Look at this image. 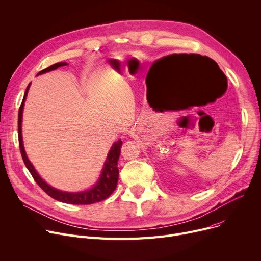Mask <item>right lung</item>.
<instances>
[{
    "label": "right lung",
    "mask_w": 261,
    "mask_h": 261,
    "mask_svg": "<svg viewBox=\"0 0 261 261\" xmlns=\"http://www.w3.org/2000/svg\"><path fill=\"white\" fill-rule=\"evenodd\" d=\"M67 65L66 62H58L55 63L44 70L38 73V75L47 73L49 71H54L56 68L60 66ZM31 84L27 86L24 97L22 100V103L19 109V115H18V134H19V146H20V151L22 159L24 161L25 166L29 169L31 174L33 175L34 180L36 183L42 188L45 193L51 197L55 200H58L63 203H68V204H77V205H87V204H93L96 202H100L105 199H107L109 196H111V194L115 190L117 181H118V167H117V162L120 155V148L122 145V142L118 140L115 142L110 151L108 153L107 160L105 162V165L100 174V177L98 179L97 183H96L92 188L85 190V191H80V193H66V191H62L59 189L54 188L49 186L47 183H45L41 176L38 174L34 166L32 165V163L30 162L29 158H27L24 146H23V140H22V115H23V108H24V102L27 96V92H29Z\"/></svg>",
    "instance_id": "right-lung-1"
}]
</instances>
